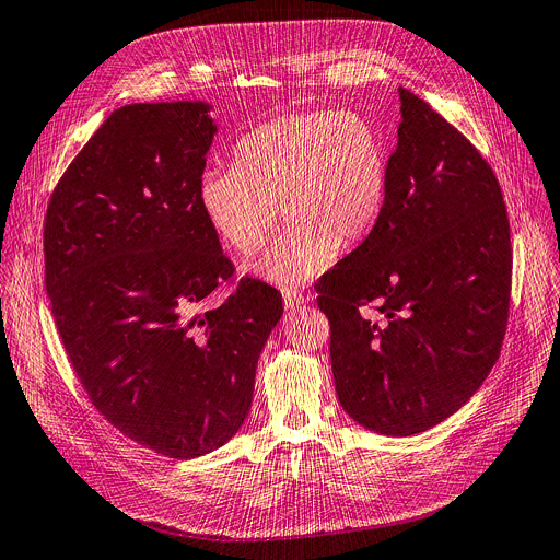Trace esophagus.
Returning <instances> with one entry per match:
<instances>
[{
	"mask_svg": "<svg viewBox=\"0 0 560 560\" xmlns=\"http://www.w3.org/2000/svg\"><path fill=\"white\" fill-rule=\"evenodd\" d=\"M282 298H284V305H287L289 310H295L298 305L307 303V295H305L303 291H300V289H284Z\"/></svg>",
	"mask_w": 560,
	"mask_h": 560,
	"instance_id": "1",
	"label": "esophagus"
}]
</instances>
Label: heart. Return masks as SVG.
Listing matches in <instances>:
<instances>
[{
	"instance_id": "1",
	"label": "heart",
	"mask_w": 560,
	"mask_h": 560,
	"mask_svg": "<svg viewBox=\"0 0 560 560\" xmlns=\"http://www.w3.org/2000/svg\"><path fill=\"white\" fill-rule=\"evenodd\" d=\"M388 192V148L350 109L276 116L237 139L233 167H210L197 197L208 224L237 255H253L278 222L289 226L246 271L293 289L327 271L340 248L376 226Z\"/></svg>"
}]
</instances>
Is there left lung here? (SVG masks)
Here are the masks:
<instances>
[{"instance_id":"1","label":"left lung","mask_w":560,"mask_h":560,"mask_svg":"<svg viewBox=\"0 0 560 560\" xmlns=\"http://www.w3.org/2000/svg\"><path fill=\"white\" fill-rule=\"evenodd\" d=\"M399 98L381 218L316 291L340 406L408 438L457 412L495 365L513 250L491 165L428 103Z\"/></svg>"}]
</instances>
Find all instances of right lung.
Returning <instances> with one entry per match:
<instances>
[{
    "label": "right lung",
    "mask_w": 560,
    "mask_h": 560,
    "mask_svg": "<svg viewBox=\"0 0 560 560\" xmlns=\"http://www.w3.org/2000/svg\"><path fill=\"white\" fill-rule=\"evenodd\" d=\"M208 109H116L69 163L45 214V284L82 390L125 438L175 459L237 433L282 316L276 287L233 280L199 206ZM224 283L236 291L210 306Z\"/></svg>",
    "instance_id": "add662e5"
}]
</instances>
